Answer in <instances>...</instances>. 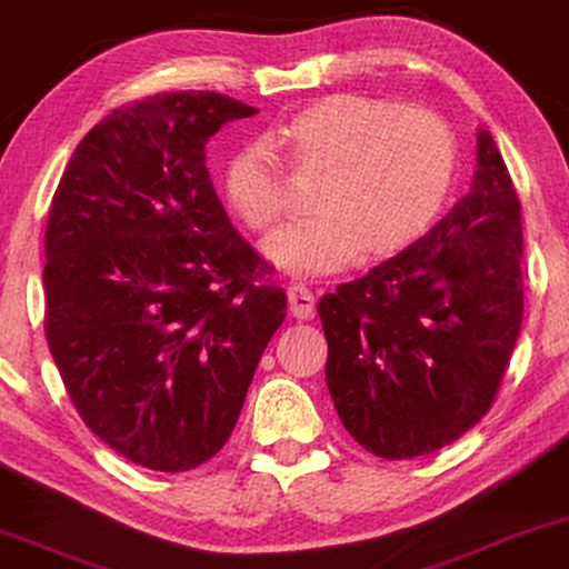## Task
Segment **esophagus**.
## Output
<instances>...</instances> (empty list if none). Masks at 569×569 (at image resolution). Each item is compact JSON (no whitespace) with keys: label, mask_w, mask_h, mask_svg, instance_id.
Wrapping results in <instances>:
<instances>
[{"label":"esophagus","mask_w":569,"mask_h":569,"mask_svg":"<svg viewBox=\"0 0 569 569\" xmlns=\"http://www.w3.org/2000/svg\"><path fill=\"white\" fill-rule=\"evenodd\" d=\"M289 309L297 320H312L315 317V297L305 283H291L289 286Z\"/></svg>","instance_id":"1"}]
</instances>
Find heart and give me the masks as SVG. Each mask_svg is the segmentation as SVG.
I'll return each instance as SVG.
<instances>
[{
	"label": "heart",
	"instance_id": "heart-1",
	"mask_svg": "<svg viewBox=\"0 0 569 569\" xmlns=\"http://www.w3.org/2000/svg\"><path fill=\"white\" fill-rule=\"evenodd\" d=\"M268 141L291 171L320 177L317 216L283 226L262 247L293 276L336 272L356 254L403 252L435 223L456 177L448 121L380 98L325 96L278 121ZM269 147L247 142L223 166L226 202L252 231L272 229L286 213V173Z\"/></svg>",
	"mask_w": 569,
	"mask_h": 569
}]
</instances>
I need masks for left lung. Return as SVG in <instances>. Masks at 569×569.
Listing matches in <instances>:
<instances>
[{
    "mask_svg": "<svg viewBox=\"0 0 569 569\" xmlns=\"http://www.w3.org/2000/svg\"><path fill=\"white\" fill-rule=\"evenodd\" d=\"M476 148L471 192L435 229L317 305L330 398L377 458L429 456L476 427L520 336V200L489 130Z\"/></svg>",
    "mask_w": 569,
    "mask_h": 569,
    "instance_id": "8db88e82",
    "label": "left lung"
}]
</instances>
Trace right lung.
I'll return each mask as SVG.
<instances>
[{"mask_svg":"<svg viewBox=\"0 0 569 569\" xmlns=\"http://www.w3.org/2000/svg\"><path fill=\"white\" fill-rule=\"evenodd\" d=\"M210 90L113 109L80 140L47 223V340L86 427L150 471L223 448L286 293L233 229L206 166L226 121Z\"/></svg>","mask_w":569,"mask_h":569,"instance_id":"1","label":"right lung"}]
</instances>
